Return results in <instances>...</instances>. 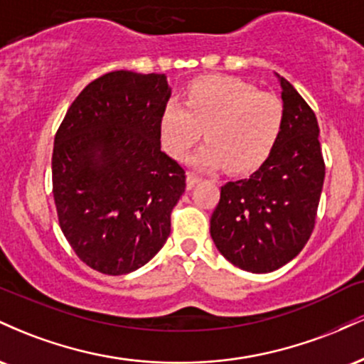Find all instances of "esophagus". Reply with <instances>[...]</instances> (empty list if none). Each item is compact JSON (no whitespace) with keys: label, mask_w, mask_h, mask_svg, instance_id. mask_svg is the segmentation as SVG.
<instances>
[{"label":"esophagus","mask_w":364,"mask_h":364,"mask_svg":"<svg viewBox=\"0 0 364 364\" xmlns=\"http://www.w3.org/2000/svg\"><path fill=\"white\" fill-rule=\"evenodd\" d=\"M200 179H202V178L196 176V174H193V173H188V178H186V186L190 188V190H191V188H193V186L196 185V183L200 181Z\"/></svg>","instance_id":"1"}]
</instances>
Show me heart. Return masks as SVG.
I'll use <instances>...</instances> for the list:
<instances>
[{
	"label": "heart",
	"instance_id": "obj_1",
	"mask_svg": "<svg viewBox=\"0 0 364 364\" xmlns=\"http://www.w3.org/2000/svg\"><path fill=\"white\" fill-rule=\"evenodd\" d=\"M284 127V104L236 77H205L186 90L185 104L171 99L161 114V139L173 157L183 159L202 139L208 144L191 161L198 168L228 166L246 173L262 164Z\"/></svg>",
	"mask_w": 364,
	"mask_h": 364
}]
</instances>
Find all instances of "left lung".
Wrapping results in <instances>:
<instances>
[{"label":"left lung","mask_w":364,"mask_h":364,"mask_svg":"<svg viewBox=\"0 0 364 364\" xmlns=\"http://www.w3.org/2000/svg\"><path fill=\"white\" fill-rule=\"evenodd\" d=\"M284 127L267 161L250 178L228 181L210 217V236L232 265L277 270L310 240L323 188L318 121L281 77Z\"/></svg>","instance_id":"left-lung-1"}]
</instances>
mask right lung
Returning a JSON list of instances; mask_svg holds the SVG:
<instances>
[{"label":"right lung","mask_w":364,"mask_h":364,"mask_svg":"<svg viewBox=\"0 0 364 364\" xmlns=\"http://www.w3.org/2000/svg\"><path fill=\"white\" fill-rule=\"evenodd\" d=\"M164 73L116 70L66 111L53 149L60 228L77 257L106 275L140 269L171 232L185 169L161 150Z\"/></svg>","instance_id":"1"}]
</instances>
